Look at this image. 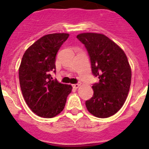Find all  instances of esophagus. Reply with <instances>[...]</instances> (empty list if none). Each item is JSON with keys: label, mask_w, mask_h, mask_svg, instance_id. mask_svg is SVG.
Here are the masks:
<instances>
[{"label": "esophagus", "mask_w": 149, "mask_h": 149, "mask_svg": "<svg viewBox=\"0 0 149 149\" xmlns=\"http://www.w3.org/2000/svg\"><path fill=\"white\" fill-rule=\"evenodd\" d=\"M81 85V84H79V83H77V84H73L72 86H73L74 88H75V89H77V88L79 87V86Z\"/></svg>", "instance_id": "1"}]
</instances>
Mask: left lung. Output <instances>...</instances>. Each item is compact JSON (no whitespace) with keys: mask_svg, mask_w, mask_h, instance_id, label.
Returning <instances> with one entry per match:
<instances>
[{"mask_svg":"<svg viewBox=\"0 0 149 149\" xmlns=\"http://www.w3.org/2000/svg\"><path fill=\"white\" fill-rule=\"evenodd\" d=\"M90 59L92 72L99 82L93 84V97L86 101L91 114L98 118L114 115L123 106L131 81L125 54L104 34L84 33L77 36Z\"/></svg>","mask_w":149,"mask_h":149,"instance_id":"8db88e82","label":"left lung"}]
</instances>
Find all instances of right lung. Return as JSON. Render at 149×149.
Instances as JSON below:
<instances>
[{"label":"right lung","instance_id":"1","mask_svg":"<svg viewBox=\"0 0 149 149\" xmlns=\"http://www.w3.org/2000/svg\"><path fill=\"white\" fill-rule=\"evenodd\" d=\"M68 33H52L38 39L24 54L18 71L22 95L33 113L52 118L64 109L72 86L51 77L56 73V55Z\"/></svg>","mask_w":149,"mask_h":149}]
</instances>
